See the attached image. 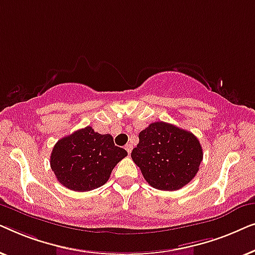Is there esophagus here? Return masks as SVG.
I'll list each match as a JSON object with an SVG mask.
<instances>
[{"instance_id": "34e87169", "label": "esophagus", "mask_w": 255, "mask_h": 255, "mask_svg": "<svg viewBox=\"0 0 255 255\" xmlns=\"http://www.w3.org/2000/svg\"><path fill=\"white\" fill-rule=\"evenodd\" d=\"M125 149H127L128 154H130L131 151H132V145L131 144H127V145H125Z\"/></svg>"}]
</instances>
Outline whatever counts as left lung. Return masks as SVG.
I'll return each mask as SVG.
<instances>
[{
	"instance_id": "obj_1",
	"label": "left lung",
	"mask_w": 255,
	"mask_h": 255,
	"mask_svg": "<svg viewBox=\"0 0 255 255\" xmlns=\"http://www.w3.org/2000/svg\"><path fill=\"white\" fill-rule=\"evenodd\" d=\"M131 158L149 186L173 191L194 179L203 160V151L191 132L155 122L139 133Z\"/></svg>"
}]
</instances>
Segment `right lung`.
I'll list each match as a JSON object with an SVG mask.
<instances>
[{"label":"right lung","mask_w":255,"mask_h":255,"mask_svg":"<svg viewBox=\"0 0 255 255\" xmlns=\"http://www.w3.org/2000/svg\"><path fill=\"white\" fill-rule=\"evenodd\" d=\"M128 155L110 134L92 127L61 138L51 153V168L62 186L74 191L96 189L109 180L115 166Z\"/></svg>","instance_id":"1"}]
</instances>
